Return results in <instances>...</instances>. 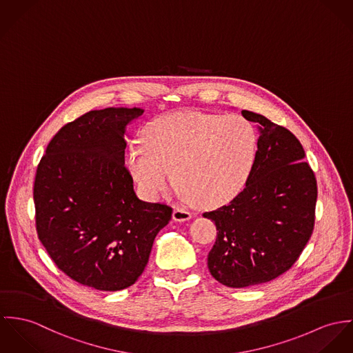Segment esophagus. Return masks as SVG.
Wrapping results in <instances>:
<instances>
[{
    "instance_id": "1",
    "label": "esophagus",
    "mask_w": 353,
    "mask_h": 353,
    "mask_svg": "<svg viewBox=\"0 0 353 353\" xmlns=\"http://www.w3.org/2000/svg\"><path fill=\"white\" fill-rule=\"evenodd\" d=\"M192 216V214L185 210V208H176L173 211V221L176 222H185V221H190Z\"/></svg>"
}]
</instances>
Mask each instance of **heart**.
Segmentation results:
<instances>
[{
    "label": "heart",
    "instance_id": "b5f03b06",
    "mask_svg": "<svg viewBox=\"0 0 353 353\" xmlns=\"http://www.w3.org/2000/svg\"><path fill=\"white\" fill-rule=\"evenodd\" d=\"M257 148L253 124L241 115L181 111L152 121L143 141H131L125 163L152 200L173 183L204 207L233 199L246 183Z\"/></svg>",
    "mask_w": 353,
    "mask_h": 353
}]
</instances>
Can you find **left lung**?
<instances>
[{"label":"left lung","instance_id":"left-lung-1","mask_svg":"<svg viewBox=\"0 0 353 353\" xmlns=\"http://www.w3.org/2000/svg\"><path fill=\"white\" fill-rule=\"evenodd\" d=\"M260 137L246 185L228 204L203 216L215 222L208 253L211 274L243 288L288 271L313 234L316 180L298 138L270 119L242 111Z\"/></svg>","mask_w":353,"mask_h":353}]
</instances>
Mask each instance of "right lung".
<instances>
[{"label": "right lung", "instance_id": "right-lung-1", "mask_svg": "<svg viewBox=\"0 0 353 353\" xmlns=\"http://www.w3.org/2000/svg\"><path fill=\"white\" fill-rule=\"evenodd\" d=\"M141 108L90 111L63 125L40 159L37 232L55 265L79 284L119 291L142 274L172 207L138 199L124 166L125 127Z\"/></svg>", "mask_w": 353, "mask_h": 353}]
</instances>
